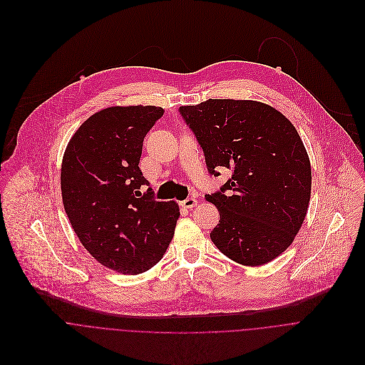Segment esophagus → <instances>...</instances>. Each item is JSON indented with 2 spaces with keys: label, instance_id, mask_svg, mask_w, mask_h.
Segmentation results:
<instances>
[{
  "label": "esophagus",
  "instance_id": "34e87169",
  "mask_svg": "<svg viewBox=\"0 0 365 365\" xmlns=\"http://www.w3.org/2000/svg\"><path fill=\"white\" fill-rule=\"evenodd\" d=\"M184 208H192V207H195L197 205V200L194 198V197H188V198H185V200H182L181 202H180Z\"/></svg>",
  "mask_w": 365,
  "mask_h": 365
}]
</instances>
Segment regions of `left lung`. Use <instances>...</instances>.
Returning a JSON list of instances; mask_svg holds the SVG:
<instances>
[{
	"label": "left lung",
	"instance_id": "8db88e82",
	"mask_svg": "<svg viewBox=\"0 0 365 365\" xmlns=\"http://www.w3.org/2000/svg\"><path fill=\"white\" fill-rule=\"evenodd\" d=\"M202 148L207 170H232L207 194L220 212L211 242L229 259L264 264L294 242L311 198V164L295 126L255 101L208 99L178 109Z\"/></svg>",
	"mask_w": 365,
	"mask_h": 365
}]
</instances>
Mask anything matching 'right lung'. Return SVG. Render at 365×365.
<instances>
[{
  "instance_id": "1",
  "label": "right lung",
  "mask_w": 365,
  "mask_h": 365,
  "mask_svg": "<svg viewBox=\"0 0 365 365\" xmlns=\"http://www.w3.org/2000/svg\"><path fill=\"white\" fill-rule=\"evenodd\" d=\"M157 106H113L71 136L61 164V197L85 249L123 274L147 272L164 256L180 208L155 200L139 170L143 138L164 115Z\"/></svg>"
}]
</instances>
